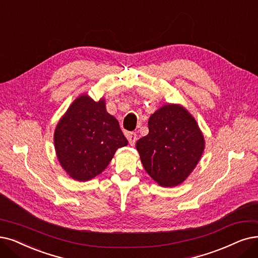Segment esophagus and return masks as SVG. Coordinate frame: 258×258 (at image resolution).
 Instances as JSON below:
<instances>
[{"label": "esophagus", "mask_w": 258, "mask_h": 258, "mask_svg": "<svg viewBox=\"0 0 258 258\" xmlns=\"http://www.w3.org/2000/svg\"><path fill=\"white\" fill-rule=\"evenodd\" d=\"M127 139L129 141V144L131 146H135L136 145V142L138 140V137H137V133L136 132H128L127 133Z\"/></svg>", "instance_id": "obj_1"}]
</instances>
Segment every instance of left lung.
Masks as SVG:
<instances>
[{
    "instance_id": "left-lung-1",
    "label": "left lung",
    "mask_w": 258,
    "mask_h": 258,
    "mask_svg": "<svg viewBox=\"0 0 258 258\" xmlns=\"http://www.w3.org/2000/svg\"><path fill=\"white\" fill-rule=\"evenodd\" d=\"M148 128V135L136 144L143 166L161 186H177L197 166L204 151L198 123L184 107L168 104L149 117Z\"/></svg>"
}]
</instances>
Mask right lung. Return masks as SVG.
I'll return each mask as SVG.
<instances>
[{
  "label": "right lung",
  "mask_w": 258,
  "mask_h": 258,
  "mask_svg": "<svg viewBox=\"0 0 258 258\" xmlns=\"http://www.w3.org/2000/svg\"><path fill=\"white\" fill-rule=\"evenodd\" d=\"M54 144L58 161L76 181H89L106 169L115 151L128 145L105 99L77 97L58 121Z\"/></svg>",
  "instance_id": "add662e5"
}]
</instances>
